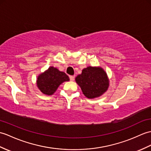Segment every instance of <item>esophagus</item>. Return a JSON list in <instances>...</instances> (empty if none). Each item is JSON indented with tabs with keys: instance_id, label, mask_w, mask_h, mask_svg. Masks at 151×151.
<instances>
[{
	"instance_id": "esophagus-1",
	"label": "esophagus",
	"mask_w": 151,
	"mask_h": 151,
	"mask_svg": "<svg viewBox=\"0 0 151 151\" xmlns=\"http://www.w3.org/2000/svg\"><path fill=\"white\" fill-rule=\"evenodd\" d=\"M69 79H70V80H71V81H73V80H75V77L71 75V76H69Z\"/></svg>"
}]
</instances>
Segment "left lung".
I'll return each mask as SVG.
<instances>
[{
	"label": "left lung",
	"instance_id": "left-lung-1",
	"mask_svg": "<svg viewBox=\"0 0 151 151\" xmlns=\"http://www.w3.org/2000/svg\"><path fill=\"white\" fill-rule=\"evenodd\" d=\"M83 94L88 99L101 96L106 91L109 82L106 72L101 68L89 67L83 69L82 74L75 78Z\"/></svg>",
	"mask_w": 151,
	"mask_h": 151
}]
</instances>
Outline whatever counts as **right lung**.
I'll return each mask as SVG.
<instances>
[{"instance_id": "add662e5", "label": "right lung", "mask_w": 151, "mask_h": 151, "mask_svg": "<svg viewBox=\"0 0 151 151\" xmlns=\"http://www.w3.org/2000/svg\"><path fill=\"white\" fill-rule=\"evenodd\" d=\"M69 80V76L64 72L51 67L38 77L37 84L42 93L51 95L56 91L62 83Z\"/></svg>"}]
</instances>
